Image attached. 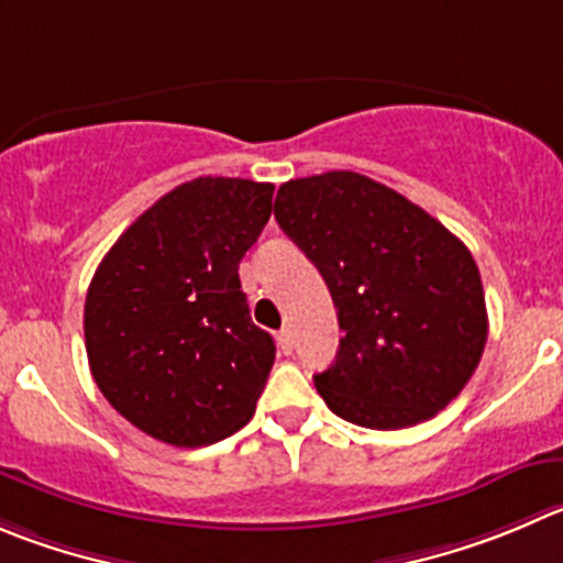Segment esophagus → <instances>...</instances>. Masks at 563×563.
Segmentation results:
<instances>
[{
  "label": "esophagus",
  "instance_id": "obj_1",
  "mask_svg": "<svg viewBox=\"0 0 563 563\" xmlns=\"http://www.w3.org/2000/svg\"><path fill=\"white\" fill-rule=\"evenodd\" d=\"M276 342H278V347H282V353H292V331L290 329L278 331Z\"/></svg>",
  "mask_w": 563,
  "mask_h": 563
}]
</instances>
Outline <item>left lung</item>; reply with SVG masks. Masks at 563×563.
<instances>
[{
    "label": "left lung",
    "mask_w": 563,
    "mask_h": 563,
    "mask_svg": "<svg viewBox=\"0 0 563 563\" xmlns=\"http://www.w3.org/2000/svg\"><path fill=\"white\" fill-rule=\"evenodd\" d=\"M278 227L329 285L342 340L314 376L353 426L431 420L464 389L486 345V301L467 245L387 185L329 170L278 187Z\"/></svg>",
    "instance_id": "obj_1"
}]
</instances>
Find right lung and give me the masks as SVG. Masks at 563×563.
Instances as JSON below:
<instances>
[{"instance_id": "add662e5", "label": "right lung", "mask_w": 563, "mask_h": 563, "mask_svg": "<svg viewBox=\"0 0 563 563\" xmlns=\"http://www.w3.org/2000/svg\"><path fill=\"white\" fill-rule=\"evenodd\" d=\"M271 181L198 176L115 240L85 298V351L112 409L176 448L251 420L276 345L254 325L240 260L271 218Z\"/></svg>"}]
</instances>
